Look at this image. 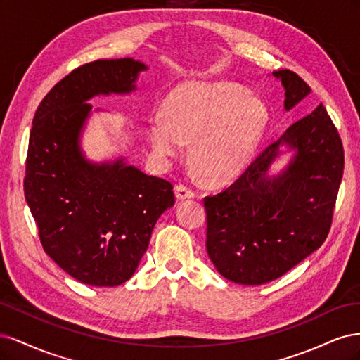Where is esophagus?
<instances>
[{
  "mask_svg": "<svg viewBox=\"0 0 360 360\" xmlns=\"http://www.w3.org/2000/svg\"><path fill=\"white\" fill-rule=\"evenodd\" d=\"M193 197H195V192L191 188L184 186V184H177V186H176V198L179 201H181V200H191Z\"/></svg>",
  "mask_w": 360,
  "mask_h": 360,
  "instance_id": "esophagus-1",
  "label": "esophagus"
}]
</instances>
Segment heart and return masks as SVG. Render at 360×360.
Listing matches in <instances>:
<instances>
[{
  "mask_svg": "<svg viewBox=\"0 0 360 360\" xmlns=\"http://www.w3.org/2000/svg\"><path fill=\"white\" fill-rule=\"evenodd\" d=\"M163 117L148 124V141L159 159L181 155L192 143L191 159L207 179L231 181L248 168L269 123L261 97L231 82H191L172 90Z\"/></svg>",
  "mask_w": 360,
  "mask_h": 360,
  "instance_id": "b5f03b06",
  "label": "heart"
}]
</instances>
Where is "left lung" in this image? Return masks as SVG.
Returning <instances> with one entry per match:
<instances>
[{
    "mask_svg": "<svg viewBox=\"0 0 360 360\" xmlns=\"http://www.w3.org/2000/svg\"><path fill=\"white\" fill-rule=\"evenodd\" d=\"M285 90L290 111L311 93L291 70L271 73ZM293 151L278 174L268 169L283 148ZM344 171V150L320 103L270 144L230 188L204 198L205 248L216 270L242 285L285 275L329 234Z\"/></svg>",
    "mask_w": 360,
    "mask_h": 360,
    "instance_id": "obj_1",
    "label": "left lung"
}]
</instances>
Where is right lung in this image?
<instances>
[{
  "instance_id": "obj_1",
  "label": "right lung",
  "mask_w": 360,
  "mask_h": 360,
  "mask_svg": "<svg viewBox=\"0 0 360 360\" xmlns=\"http://www.w3.org/2000/svg\"><path fill=\"white\" fill-rule=\"evenodd\" d=\"M146 70L134 58L84 64L53 86L32 120L25 200L45 252L86 285L117 287L132 276L160 214L174 205L169 181L126 156L93 162L81 147L89 101L136 91Z\"/></svg>"
}]
</instances>
